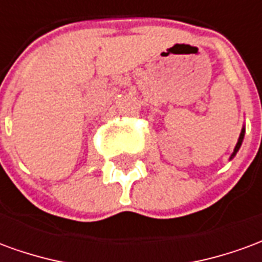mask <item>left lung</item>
<instances>
[{
  "label": "left lung",
  "instance_id": "1",
  "mask_svg": "<svg viewBox=\"0 0 262 262\" xmlns=\"http://www.w3.org/2000/svg\"><path fill=\"white\" fill-rule=\"evenodd\" d=\"M244 133H246V129L243 127L242 129V133H240V137H238V140H237V144H236V147H234V151H233V154L230 156V160L236 156V153L238 151V148H240V146H242V143H243V139H244Z\"/></svg>",
  "mask_w": 262,
  "mask_h": 262
}]
</instances>
